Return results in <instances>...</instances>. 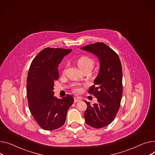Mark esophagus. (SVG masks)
Segmentation results:
<instances>
[{
  "label": "esophagus",
  "instance_id": "obj_1",
  "mask_svg": "<svg viewBox=\"0 0 155 155\" xmlns=\"http://www.w3.org/2000/svg\"><path fill=\"white\" fill-rule=\"evenodd\" d=\"M81 100V98H80V97H75V98H74V102H75V103L79 102V101H80Z\"/></svg>",
  "mask_w": 155,
  "mask_h": 155
}]
</instances>
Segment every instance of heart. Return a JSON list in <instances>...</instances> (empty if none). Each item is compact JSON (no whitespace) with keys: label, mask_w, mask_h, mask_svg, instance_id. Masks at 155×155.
<instances>
[{"label":"heart","mask_w":155,"mask_h":155,"mask_svg":"<svg viewBox=\"0 0 155 155\" xmlns=\"http://www.w3.org/2000/svg\"><path fill=\"white\" fill-rule=\"evenodd\" d=\"M77 64L78 67L82 70H91L94 67L95 65V61L94 59L91 57L84 55L81 56L77 60ZM82 91V88L80 85H76L74 88V91L76 93H80Z\"/></svg>","instance_id":"1"}]
</instances>
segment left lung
Here are the masks:
<instances>
[{
    "instance_id": "obj_1",
    "label": "left lung",
    "mask_w": 155,
    "mask_h": 155,
    "mask_svg": "<svg viewBox=\"0 0 155 155\" xmlns=\"http://www.w3.org/2000/svg\"><path fill=\"white\" fill-rule=\"evenodd\" d=\"M81 49L96 55L100 60L99 74L88 93L97 98L91 105L85 101L87 108L84 113L85 123L95 128L108 125L116 117L123 94L122 67L118 54L103 42H97Z\"/></svg>"
}]
</instances>
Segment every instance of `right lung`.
<instances>
[{"mask_svg": "<svg viewBox=\"0 0 155 155\" xmlns=\"http://www.w3.org/2000/svg\"><path fill=\"white\" fill-rule=\"evenodd\" d=\"M71 49L45 48L32 60L27 79V94L30 111L38 125L45 130L62 127L74 97H54V81L59 78L58 65Z\"/></svg>", "mask_w": 155, "mask_h": 155, "instance_id": "obj_1", "label": "right lung"}]
</instances>
